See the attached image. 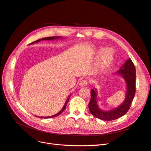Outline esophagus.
Here are the masks:
<instances>
[{
  "instance_id": "34e87169",
  "label": "esophagus",
  "mask_w": 151,
  "mask_h": 151,
  "mask_svg": "<svg viewBox=\"0 0 151 151\" xmlns=\"http://www.w3.org/2000/svg\"><path fill=\"white\" fill-rule=\"evenodd\" d=\"M88 82L86 79H83L79 82V86L81 87H84V86L88 85Z\"/></svg>"
}]
</instances>
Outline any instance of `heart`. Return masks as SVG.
<instances>
[{
	"mask_svg": "<svg viewBox=\"0 0 151 151\" xmlns=\"http://www.w3.org/2000/svg\"><path fill=\"white\" fill-rule=\"evenodd\" d=\"M104 48H101L99 51L100 53L103 52L99 64L100 68L102 70L108 68L113 61V52L112 50L111 49H106L104 51Z\"/></svg>",
	"mask_w": 151,
	"mask_h": 151,
	"instance_id": "b5f03b06",
	"label": "heart"
}]
</instances>
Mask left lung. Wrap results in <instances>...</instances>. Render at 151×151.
Masks as SVG:
<instances>
[{"instance_id":"left-lung-1","label":"left lung","mask_w":151,"mask_h":151,"mask_svg":"<svg viewBox=\"0 0 151 151\" xmlns=\"http://www.w3.org/2000/svg\"><path fill=\"white\" fill-rule=\"evenodd\" d=\"M116 74L122 76L125 79L127 85L125 99L119 106L109 111H103L99 108L97 103V91L91 89V97L89 103V109L91 113L97 118L104 121H110L117 119L127 113L130 109L132 100L135 94L136 72L134 63L129 58Z\"/></svg>"}]
</instances>
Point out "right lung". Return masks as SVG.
Wrapping results in <instances>:
<instances>
[{
	"label": "right lung",
	"instance_id": "1",
	"mask_svg": "<svg viewBox=\"0 0 151 151\" xmlns=\"http://www.w3.org/2000/svg\"><path fill=\"white\" fill-rule=\"evenodd\" d=\"M59 38H61L60 36H52V37H47V38H42V39H40V40H36V41H35V42H32V43H30V44H33V43H35L39 42H40L41 40H55V39H59ZM70 97V96H68V98H67V99L66 100L65 103V104H64V105H63V106L62 109L61 110H60V111H59L58 113L55 114V115H52V116H37V117L42 118H49L56 117V116H58V115H60V114H61L63 111L65 110V109L66 106H67V103H68V100H69Z\"/></svg>",
	"mask_w": 151,
	"mask_h": 151
}]
</instances>
